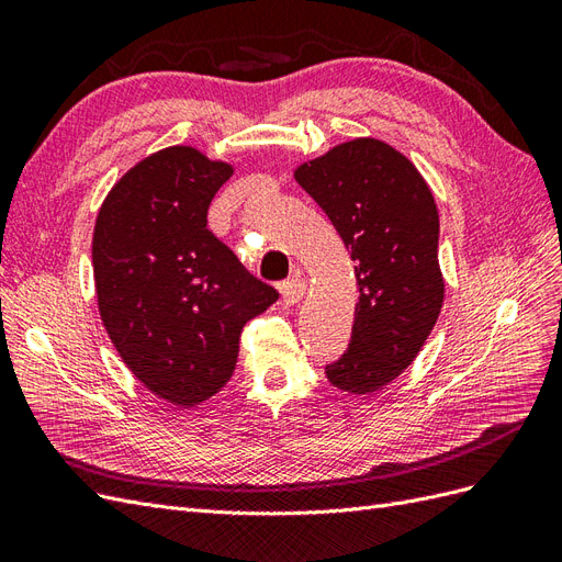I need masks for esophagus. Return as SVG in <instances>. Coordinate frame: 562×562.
<instances>
[{
	"mask_svg": "<svg viewBox=\"0 0 562 562\" xmlns=\"http://www.w3.org/2000/svg\"><path fill=\"white\" fill-rule=\"evenodd\" d=\"M304 293H307V283H304V279H288L281 283V297L285 304H297Z\"/></svg>",
	"mask_w": 562,
	"mask_h": 562,
	"instance_id": "34e87169",
	"label": "esophagus"
}]
</instances>
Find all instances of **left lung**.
I'll return each instance as SVG.
<instances>
[{
	"label": "left lung",
	"mask_w": 562,
	"mask_h": 562,
	"mask_svg": "<svg viewBox=\"0 0 562 562\" xmlns=\"http://www.w3.org/2000/svg\"><path fill=\"white\" fill-rule=\"evenodd\" d=\"M295 180L351 250L361 293L349 349L326 378L372 394L417 359L443 307L434 194L415 164L378 138L335 145L300 164Z\"/></svg>",
	"instance_id": "obj_1"
}]
</instances>
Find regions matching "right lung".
Masks as SVG:
<instances>
[{"label":"right lung","mask_w":562,"mask_h":562,"mask_svg":"<svg viewBox=\"0 0 562 562\" xmlns=\"http://www.w3.org/2000/svg\"><path fill=\"white\" fill-rule=\"evenodd\" d=\"M232 173L196 147H166L119 178L95 217L103 326L133 375L178 407L227 384L244 326L279 300L206 227Z\"/></svg>","instance_id":"obj_1"}]
</instances>
